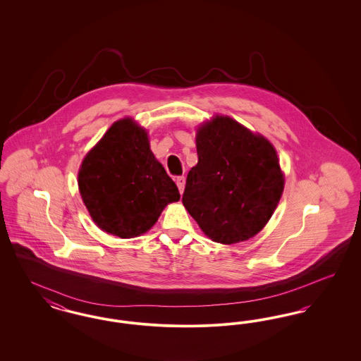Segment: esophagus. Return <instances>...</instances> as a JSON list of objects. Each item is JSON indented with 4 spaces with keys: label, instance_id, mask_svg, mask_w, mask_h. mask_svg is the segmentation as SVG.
Returning a JSON list of instances; mask_svg holds the SVG:
<instances>
[{
    "label": "esophagus",
    "instance_id": "1",
    "mask_svg": "<svg viewBox=\"0 0 361 361\" xmlns=\"http://www.w3.org/2000/svg\"><path fill=\"white\" fill-rule=\"evenodd\" d=\"M176 183H177V187H178V189H180V192L183 193V192H184V188H185V177H184V176H180V177H177Z\"/></svg>",
    "mask_w": 361,
    "mask_h": 361
}]
</instances>
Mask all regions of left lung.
Returning <instances> with one entry per match:
<instances>
[{
	"mask_svg": "<svg viewBox=\"0 0 361 361\" xmlns=\"http://www.w3.org/2000/svg\"><path fill=\"white\" fill-rule=\"evenodd\" d=\"M197 164L189 171L183 204L214 242L250 240L272 218L284 190L275 146L226 115L196 130Z\"/></svg>",
	"mask_w": 361,
	"mask_h": 361,
	"instance_id": "obj_1",
	"label": "left lung"
}]
</instances>
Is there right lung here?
<instances>
[{
  "label": "right lung",
  "mask_w": 361,
  "mask_h": 361,
  "mask_svg": "<svg viewBox=\"0 0 361 361\" xmlns=\"http://www.w3.org/2000/svg\"><path fill=\"white\" fill-rule=\"evenodd\" d=\"M78 189L92 221L119 238L147 233L164 208L180 200L177 185L150 150L147 130L134 118L115 121L86 153Z\"/></svg>",
  "instance_id": "right-lung-1"
}]
</instances>
